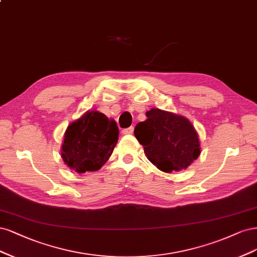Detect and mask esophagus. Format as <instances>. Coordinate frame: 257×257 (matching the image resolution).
Returning a JSON list of instances; mask_svg holds the SVG:
<instances>
[{
	"mask_svg": "<svg viewBox=\"0 0 257 257\" xmlns=\"http://www.w3.org/2000/svg\"><path fill=\"white\" fill-rule=\"evenodd\" d=\"M132 132H134V127H132V126L122 130V134H123V135H131Z\"/></svg>",
	"mask_w": 257,
	"mask_h": 257,
	"instance_id": "obj_1",
	"label": "esophagus"
}]
</instances>
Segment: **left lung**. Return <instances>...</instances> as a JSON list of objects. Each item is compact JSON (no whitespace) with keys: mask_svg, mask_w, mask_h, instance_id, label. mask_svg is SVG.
Here are the masks:
<instances>
[{"mask_svg":"<svg viewBox=\"0 0 257 257\" xmlns=\"http://www.w3.org/2000/svg\"><path fill=\"white\" fill-rule=\"evenodd\" d=\"M135 136L144 147L147 159L160 171L186 170L201 154L197 132L186 117L160 109L146 112Z\"/></svg>","mask_w":257,"mask_h":257,"instance_id":"left-lung-1","label":"left lung"}]
</instances>
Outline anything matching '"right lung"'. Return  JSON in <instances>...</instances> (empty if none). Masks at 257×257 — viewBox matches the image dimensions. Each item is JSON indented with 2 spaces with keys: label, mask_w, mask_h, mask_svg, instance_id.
Instances as JSON below:
<instances>
[{
  "label": "right lung",
  "mask_w": 257,
  "mask_h": 257,
  "mask_svg": "<svg viewBox=\"0 0 257 257\" xmlns=\"http://www.w3.org/2000/svg\"><path fill=\"white\" fill-rule=\"evenodd\" d=\"M117 140L116 122L103 113L87 111L66 129L62 158L79 174L98 171L110 158Z\"/></svg>",
  "instance_id": "right-lung-1"
}]
</instances>
